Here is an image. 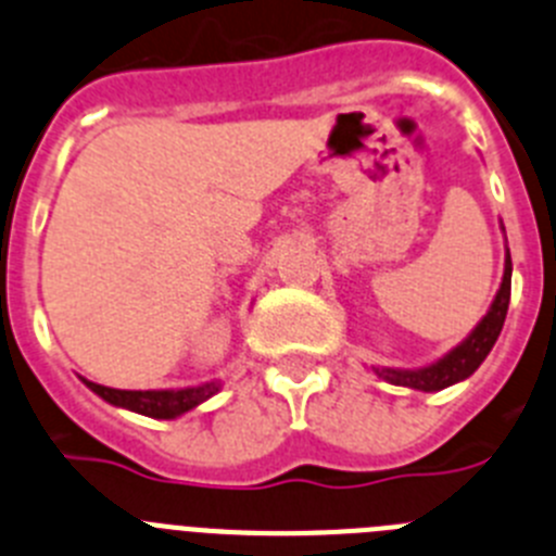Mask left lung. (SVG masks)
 <instances>
[{"instance_id":"left-lung-1","label":"left lung","mask_w":556,"mask_h":556,"mask_svg":"<svg viewBox=\"0 0 556 556\" xmlns=\"http://www.w3.org/2000/svg\"><path fill=\"white\" fill-rule=\"evenodd\" d=\"M509 289H513V262H509L507 253V269H504V281H501L498 294H495L493 306L484 314V320L476 326V331L470 333L459 348L448 353L445 358H440L437 365L424 367V370H376L378 376L397 387H412V390H445V387L456 384L462 378H468L476 367L488 358V353L493 351L495 339H498L504 320H507L509 308Z\"/></svg>"}]
</instances>
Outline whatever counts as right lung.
<instances>
[{"instance_id":"1","label":"right lung","mask_w":556,"mask_h":556,"mask_svg":"<svg viewBox=\"0 0 556 556\" xmlns=\"http://www.w3.org/2000/svg\"><path fill=\"white\" fill-rule=\"evenodd\" d=\"M91 390L100 397H105L108 404L113 406H125V409L139 412V415L147 417H178L184 412L194 409L198 404H203L205 397H211L219 390L217 384H203V387H191V390H111V387L94 384V381H86Z\"/></svg>"}]
</instances>
